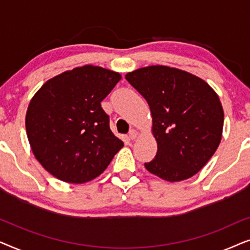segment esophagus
<instances>
[{
	"instance_id": "esophagus-1",
	"label": "esophagus",
	"mask_w": 250,
	"mask_h": 250,
	"mask_svg": "<svg viewBox=\"0 0 250 250\" xmlns=\"http://www.w3.org/2000/svg\"><path fill=\"white\" fill-rule=\"evenodd\" d=\"M128 136H129V139H131V140L136 139V138H138V131H136V129H131V131H129V133H128Z\"/></svg>"
}]
</instances>
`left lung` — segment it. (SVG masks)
<instances>
[{
    "mask_svg": "<svg viewBox=\"0 0 250 250\" xmlns=\"http://www.w3.org/2000/svg\"><path fill=\"white\" fill-rule=\"evenodd\" d=\"M148 102L157 155L146 168L169 182L197 174L216 151L224 112L220 98L201 78L167 66H149L126 74Z\"/></svg>",
    "mask_w": 250,
    "mask_h": 250,
    "instance_id": "8db88e82",
    "label": "left lung"
}]
</instances>
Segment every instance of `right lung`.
I'll return each instance as SVG.
<instances>
[{
	"mask_svg": "<svg viewBox=\"0 0 250 250\" xmlns=\"http://www.w3.org/2000/svg\"><path fill=\"white\" fill-rule=\"evenodd\" d=\"M121 78L115 71L86 64L51 78L30 100L28 141L41 165L57 179L88 182L123 148L101 107Z\"/></svg>",
	"mask_w": 250,
	"mask_h": 250,
	"instance_id": "add662e5",
	"label": "right lung"
}]
</instances>
